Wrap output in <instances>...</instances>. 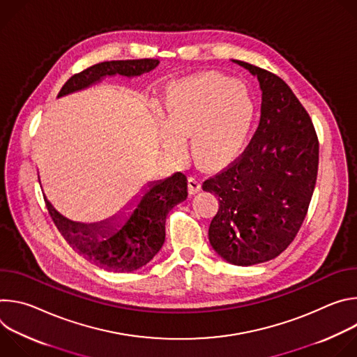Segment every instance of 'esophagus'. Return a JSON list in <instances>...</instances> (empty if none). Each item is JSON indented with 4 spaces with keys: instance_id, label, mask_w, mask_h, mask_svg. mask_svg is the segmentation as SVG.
<instances>
[{
    "instance_id": "esophagus-1",
    "label": "esophagus",
    "mask_w": 357,
    "mask_h": 357,
    "mask_svg": "<svg viewBox=\"0 0 357 357\" xmlns=\"http://www.w3.org/2000/svg\"><path fill=\"white\" fill-rule=\"evenodd\" d=\"M188 189H189V193H190V195L197 193V192L200 190V181H199V178L190 175V176L188 178Z\"/></svg>"
}]
</instances>
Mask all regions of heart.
<instances>
[{"instance_id": "obj_1", "label": "heart", "mask_w": 357, "mask_h": 357, "mask_svg": "<svg viewBox=\"0 0 357 357\" xmlns=\"http://www.w3.org/2000/svg\"><path fill=\"white\" fill-rule=\"evenodd\" d=\"M257 114L251 89L222 73H200L175 82L162 103L160 144L176 155L188 135L189 152L203 167H220L243 151Z\"/></svg>"}]
</instances>
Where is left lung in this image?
I'll list each match as a JSON object with an SVG mask.
<instances>
[{
	"label": "left lung",
	"instance_id": "8db88e82",
	"mask_svg": "<svg viewBox=\"0 0 357 357\" xmlns=\"http://www.w3.org/2000/svg\"><path fill=\"white\" fill-rule=\"evenodd\" d=\"M263 91L259 128L243 154L206 179L219 197L209 241L234 266L270 261L291 244L317 183L319 142L310 114L277 75L241 61Z\"/></svg>",
	"mask_w": 357,
	"mask_h": 357
}]
</instances>
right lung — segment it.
Segmentation results:
<instances>
[{"instance_id": "add662e5", "label": "right lung", "mask_w": 357, "mask_h": 357, "mask_svg": "<svg viewBox=\"0 0 357 357\" xmlns=\"http://www.w3.org/2000/svg\"><path fill=\"white\" fill-rule=\"evenodd\" d=\"M158 65V59L101 62L73 75L58 97L83 90L106 76H141ZM186 197V176L175 172L162 181L149 182L142 195L130 203L134 209L131 213L121 212L98 223L73 222L61 215L46 196L45 202L56 227L80 256L107 271L131 273L155 257L165 241L167 215Z\"/></svg>"}]
</instances>
